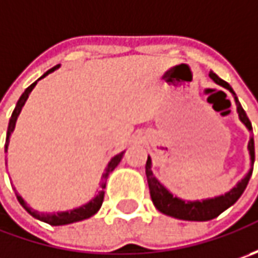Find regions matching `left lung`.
<instances>
[{"instance_id": "obj_1", "label": "left lung", "mask_w": 258, "mask_h": 258, "mask_svg": "<svg viewBox=\"0 0 258 258\" xmlns=\"http://www.w3.org/2000/svg\"><path fill=\"white\" fill-rule=\"evenodd\" d=\"M208 76L213 79L217 85L227 89L230 93L233 94L235 107H237V113H238V119L248 129V132H253L251 122L248 120L247 114L244 112L240 102H238L237 96L234 93L233 87L228 85L227 82H224L223 79H220L214 72H210ZM247 149H248V155H250V164H251V166H250L248 172L243 176V179L235 183V186H233L230 191L221 194V195H217V197H213V198H203V200H182V198L173 195L166 186H164L162 183L156 179V176L152 172V159H151V156H148L145 169H146V178H148L151 198H152V203L156 207V210L165 214V215H169V217L178 218V220H185V221H210L213 218H217L227 208H230L231 205L237 203V200L243 195L244 189H245L247 183H248L250 178H251L254 165L253 136H250Z\"/></svg>"}]
</instances>
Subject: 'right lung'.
<instances>
[{"label": "right lung", "mask_w": 258, "mask_h": 258, "mask_svg": "<svg viewBox=\"0 0 258 258\" xmlns=\"http://www.w3.org/2000/svg\"><path fill=\"white\" fill-rule=\"evenodd\" d=\"M58 67H60V64L54 66L53 69H50L48 72H45L44 75L41 76L38 80H41V79H44L45 76H48L50 73H53V72L57 70ZM38 80H35L33 85H30L27 89H25L24 93L20 96L18 102H17V104H15L14 112H13V114H11V119H10V123H8V129H7L5 152H7V149H8V144H10L11 134L14 132L17 119H18V116H20V113H21V110H23V107H24V104L25 102H27V99H28V96H30V93L33 92V89L35 87V85H37V82H38ZM123 155H124V151L123 152H120V154L114 155L113 158L107 162L106 168H104L103 173H102V179H100V183H99L97 194L94 195L93 198H92L89 203L83 204V205H80V207H77V208L67 210V211H57V213H43V211H37V210H34V208H31L28 204L25 203L24 198H23V197H21L18 192H15V195H17V200H18V203L24 207V210L27 211V213L30 214V215H33V217L37 218V220H40V221H43V223L50 224V225H67V224H73V223H77V221L87 220V218H90L92 215H94V214L100 210V207H102V203H103V198H104L103 189L106 188V181H107L109 175L114 171V168L120 164V161H122Z\"/></svg>", "instance_id": "1"}]
</instances>
